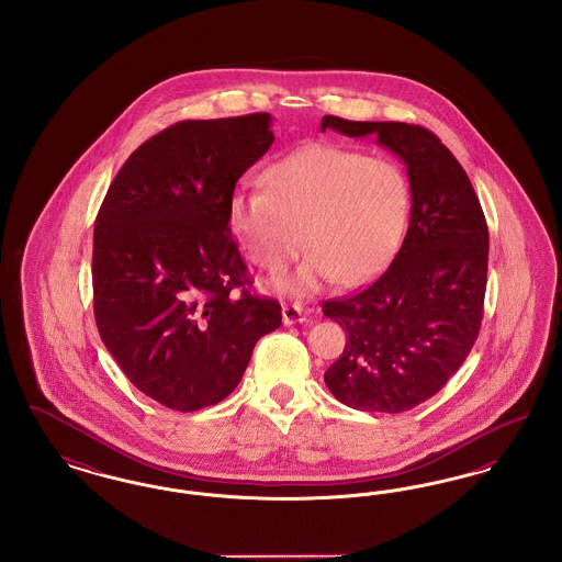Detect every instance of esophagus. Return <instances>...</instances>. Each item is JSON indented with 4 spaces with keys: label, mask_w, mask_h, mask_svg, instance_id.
Segmentation results:
<instances>
[{
    "label": "esophagus",
    "mask_w": 562,
    "mask_h": 562,
    "mask_svg": "<svg viewBox=\"0 0 562 562\" xmlns=\"http://www.w3.org/2000/svg\"><path fill=\"white\" fill-rule=\"evenodd\" d=\"M282 318H284L286 326H291V324L305 322L307 316H305V312H303L301 305H296V303H284V305H282Z\"/></svg>",
    "instance_id": "esophagus-1"
}]
</instances>
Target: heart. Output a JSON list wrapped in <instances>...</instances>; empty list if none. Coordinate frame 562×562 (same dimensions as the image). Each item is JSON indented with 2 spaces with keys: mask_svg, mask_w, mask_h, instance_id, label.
<instances>
[{
  "mask_svg": "<svg viewBox=\"0 0 562 562\" xmlns=\"http://www.w3.org/2000/svg\"><path fill=\"white\" fill-rule=\"evenodd\" d=\"M268 189L238 188L227 202V225L252 263L280 273L310 250L278 286L312 294L339 280L362 284L398 252L413 211L406 168L392 156H367L316 143L276 161Z\"/></svg>",
  "mask_w": 562,
  "mask_h": 562,
  "instance_id": "heart-1",
  "label": "heart"
}]
</instances>
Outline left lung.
Segmentation results:
<instances>
[{
	"instance_id": "left-lung-1",
	"label": "left lung",
	"mask_w": 562,
	"mask_h": 562,
	"mask_svg": "<svg viewBox=\"0 0 562 562\" xmlns=\"http://www.w3.org/2000/svg\"><path fill=\"white\" fill-rule=\"evenodd\" d=\"M324 131L374 134L406 166L408 229L392 266L360 293L322 305L348 344L324 373L333 396L369 413H402L431 398L481 330L488 229L474 188L440 138L404 122L324 115Z\"/></svg>"
}]
</instances>
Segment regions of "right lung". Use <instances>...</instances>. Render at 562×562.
Instances as JSON below:
<instances>
[{
	"mask_svg": "<svg viewBox=\"0 0 562 562\" xmlns=\"http://www.w3.org/2000/svg\"><path fill=\"white\" fill-rule=\"evenodd\" d=\"M271 143L269 113L179 122L134 149L97 214L101 339L134 385L172 411L227 398L255 344L282 324L278 301L248 293L227 225L238 179Z\"/></svg>",
	"mask_w": 562,
	"mask_h": 562,
	"instance_id": "right-lung-1",
	"label": "right lung"
}]
</instances>
